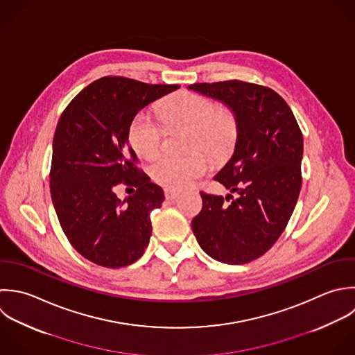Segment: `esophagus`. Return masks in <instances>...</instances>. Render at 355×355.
Returning <instances> with one entry per match:
<instances>
[{
    "label": "esophagus",
    "instance_id": "34e87169",
    "mask_svg": "<svg viewBox=\"0 0 355 355\" xmlns=\"http://www.w3.org/2000/svg\"><path fill=\"white\" fill-rule=\"evenodd\" d=\"M180 191H177V189H171V188H167V189H164V196H166V199L167 200H174V199H177L178 196H180Z\"/></svg>",
    "mask_w": 355,
    "mask_h": 355
}]
</instances>
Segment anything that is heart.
Wrapping results in <instances>:
<instances>
[{"instance_id":"obj_1","label":"heart","mask_w":355,"mask_h":355,"mask_svg":"<svg viewBox=\"0 0 355 355\" xmlns=\"http://www.w3.org/2000/svg\"><path fill=\"white\" fill-rule=\"evenodd\" d=\"M163 121L168 127H188L187 146L202 149L213 160L224 159L235 146L239 124L232 109L218 107L202 94L180 91L160 107ZM128 139L132 149L145 159L155 157L163 146L164 128L152 113L138 112L130 123ZM209 170V162L200 152L187 156L164 155L156 159L150 168L152 180L166 188L182 189L193 185Z\"/></svg>"}]
</instances>
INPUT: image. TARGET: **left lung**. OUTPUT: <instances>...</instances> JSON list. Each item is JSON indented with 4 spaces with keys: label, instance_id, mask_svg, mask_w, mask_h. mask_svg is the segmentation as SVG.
Returning <instances> with one entry per match:
<instances>
[{
    "label": "left lung",
    "instance_id": "1",
    "mask_svg": "<svg viewBox=\"0 0 355 355\" xmlns=\"http://www.w3.org/2000/svg\"><path fill=\"white\" fill-rule=\"evenodd\" d=\"M189 88L224 102L239 124L235 152L214 177L231 193L200 192L203 207L192 220L193 234L214 260L250 263L274 246L295 210L302 188V130L285 99L268 87L228 80Z\"/></svg>",
    "mask_w": 355,
    "mask_h": 355
}]
</instances>
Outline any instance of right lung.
<instances>
[{"label": "right lung", "mask_w": 355, "mask_h": 355, "mask_svg": "<svg viewBox=\"0 0 355 355\" xmlns=\"http://www.w3.org/2000/svg\"><path fill=\"white\" fill-rule=\"evenodd\" d=\"M178 84H146L107 76L80 91L63 110L53 135L49 187L60 227L87 260L106 268L135 263L149 245L150 213L163 189L138 168L128 145L134 116ZM120 183L137 191L124 201Z\"/></svg>", "instance_id": "obj_1"}]
</instances>
